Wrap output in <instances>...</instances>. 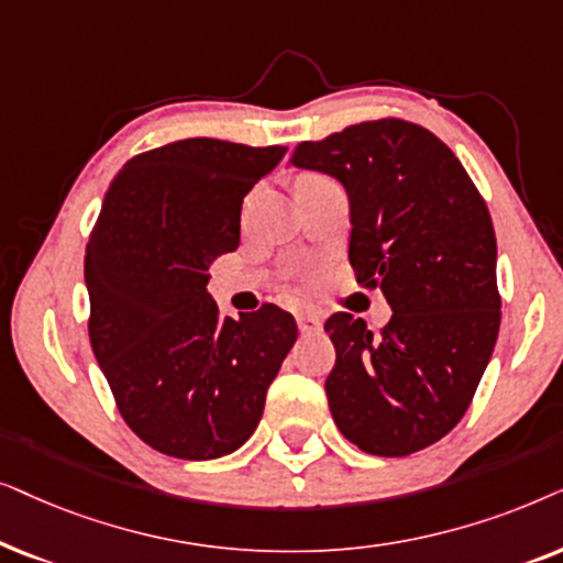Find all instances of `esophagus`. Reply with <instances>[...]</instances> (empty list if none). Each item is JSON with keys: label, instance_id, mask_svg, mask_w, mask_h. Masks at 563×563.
I'll list each match as a JSON object with an SVG mask.
<instances>
[{"label": "esophagus", "instance_id": "esophagus-1", "mask_svg": "<svg viewBox=\"0 0 563 563\" xmlns=\"http://www.w3.org/2000/svg\"><path fill=\"white\" fill-rule=\"evenodd\" d=\"M298 329H301L303 334H311V332H319L321 329V317L313 311H301L298 313Z\"/></svg>", "mask_w": 563, "mask_h": 563}]
</instances>
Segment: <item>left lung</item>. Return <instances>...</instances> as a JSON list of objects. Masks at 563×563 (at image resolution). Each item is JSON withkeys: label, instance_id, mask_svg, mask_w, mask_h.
Here are the masks:
<instances>
[{"label": "left lung", "instance_id": "left-lung-1", "mask_svg": "<svg viewBox=\"0 0 563 563\" xmlns=\"http://www.w3.org/2000/svg\"><path fill=\"white\" fill-rule=\"evenodd\" d=\"M290 164L327 172L350 195V265L384 290L380 332L336 311L327 399L336 427L371 455L399 459L461 422L501 321L497 236L474 179L451 148L401 118L365 120L301 141Z\"/></svg>", "mask_w": 563, "mask_h": 563}]
</instances>
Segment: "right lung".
I'll return each instance as SVG.
<instances>
[{"label":"right lung","mask_w":563,"mask_h":563,"mask_svg":"<svg viewBox=\"0 0 563 563\" xmlns=\"http://www.w3.org/2000/svg\"><path fill=\"white\" fill-rule=\"evenodd\" d=\"M286 146L185 139L112 177L89 234V342L125 424L154 451L211 461L260 424L298 327L262 303L221 317L208 267L239 246L244 195Z\"/></svg>","instance_id":"add662e5"}]
</instances>
